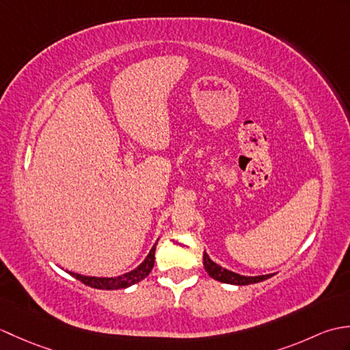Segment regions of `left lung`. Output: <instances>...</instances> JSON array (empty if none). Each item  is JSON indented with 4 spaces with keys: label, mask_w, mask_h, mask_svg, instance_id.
Instances as JSON below:
<instances>
[{
    "label": "left lung",
    "mask_w": 350,
    "mask_h": 350,
    "mask_svg": "<svg viewBox=\"0 0 350 350\" xmlns=\"http://www.w3.org/2000/svg\"><path fill=\"white\" fill-rule=\"evenodd\" d=\"M203 265H204L206 272L209 273L213 280L226 282V284H234V286L254 284V282L267 280L273 275V273H266V275H256V277H248V275L236 273L233 271H228V269H226V267L219 266L218 263H215L213 260L206 254V252L203 254Z\"/></svg>",
    "instance_id": "1"
}]
</instances>
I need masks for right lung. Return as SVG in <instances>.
<instances>
[{
  "mask_svg": "<svg viewBox=\"0 0 350 350\" xmlns=\"http://www.w3.org/2000/svg\"><path fill=\"white\" fill-rule=\"evenodd\" d=\"M158 243V242H156ZM156 243L152 247L150 252H148L147 257L143 260V263H139L135 269L126 272L123 275H118V277H88V275H81L75 273L72 271H68L73 278L79 280L84 282L85 286H90L94 288H102V290H117V288H126L133 284H137L138 281L144 280L148 273L152 272L154 266V251H156Z\"/></svg>",
  "mask_w": 350,
  "mask_h": 350,
  "instance_id": "1",
  "label": "right lung"
}]
</instances>
